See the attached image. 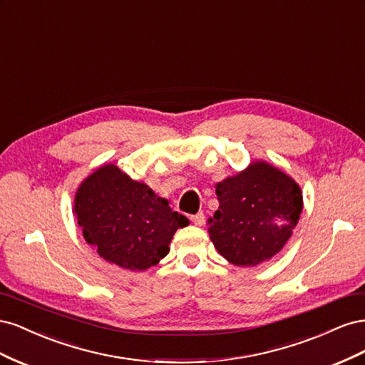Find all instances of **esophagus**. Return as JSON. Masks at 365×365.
Masks as SVG:
<instances>
[{"label": "esophagus", "instance_id": "1", "mask_svg": "<svg viewBox=\"0 0 365 365\" xmlns=\"http://www.w3.org/2000/svg\"><path fill=\"white\" fill-rule=\"evenodd\" d=\"M190 219H192V222L195 224V225H204V222H205V216H204V213L202 212H200V213H196V215H193V216H190Z\"/></svg>", "mask_w": 365, "mask_h": 365}]
</instances>
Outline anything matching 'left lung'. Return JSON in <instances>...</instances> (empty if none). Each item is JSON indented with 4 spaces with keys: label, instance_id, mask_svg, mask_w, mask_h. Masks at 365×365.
Returning <instances> with one entry per match:
<instances>
[{
    "label": "left lung",
    "instance_id": "8db88e82",
    "mask_svg": "<svg viewBox=\"0 0 365 365\" xmlns=\"http://www.w3.org/2000/svg\"><path fill=\"white\" fill-rule=\"evenodd\" d=\"M219 208L208 219L213 245L230 263L256 267L277 254L303 210L298 184L267 163L216 185Z\"/></svg>",
    "mask_w": 365,
    "mask_h": 365
}]
</instances>
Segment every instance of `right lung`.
Masks as SVG:
<instances>
[{
    "mask_svg": "<svg viewBox=\"0 0 365 365\" xmlns=\"http://www.w3.org/2000/svg\"><path fill=\"white\" fill-rule=\"evenodd\" d=\"M83 237L105 260L132 271L168 256L169 244L189 219L173 212L146 184L108 164L81 184L74 200Z\"/></svg>",
    "mask_w": 365,
    "mask_h": 365,
    "instance_id": "add662e5",
    "label": "right lung"
}]
</instances>
